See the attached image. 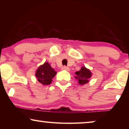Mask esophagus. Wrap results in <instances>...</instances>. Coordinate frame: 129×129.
Returning <instances> with one entry per match:
<instances>
[{
	"instance_id": "34e87169",
	"label": "esophagus",
	"mask_w": 129,
	"mask_h": 129,
	"mask_svg": "<svg viewBox=\"0 0 129 129\" xmlns=\"http://www.w3.org/2000/svg\"><path fill=\"white\" fill-rule=\"evenodd\" d=\"M61 69L63 70H66V71H69V70H70L69 68H68V67L65 66L62 67V68H61Z\"/></svg>"
}]
</instances>
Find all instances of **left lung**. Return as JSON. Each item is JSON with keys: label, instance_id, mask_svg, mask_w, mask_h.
<instances>
[{"label": "left lung", "instance_id": "left-lung-1", "mask_svg": "<svg viewBox=\"0 0 129 129\" xmlns=\"http://www.w3.org/2000/svg\"><path fill=\"white\" fill-rule=\"evenodd\" d=\"M75 79L78 80V83L80 85H84L89 82L92 73L90 70L88 69L85 66H82L80 70L76 72Z\"/></svg>", "mask_w": 129, "mask_h": 129}]
</instances>
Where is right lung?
I'll return each instance as SVG.
<instances>
[{"label":"right lung","instance_id":"add662e5","mask_svg":"<svg viewBox=\"0 0 129 129\" xmlns=\"http://www.w3.org/2000/svg\"><path fill=\"white\" fill-rule=\"evenodd\" d=\"M56 72L48 62H45L36 70L35 76L39 82L43 85H49L52 83V79L55 76Z\"/></svg>","mask_w":129,"mask_h":129}]
</instances>
